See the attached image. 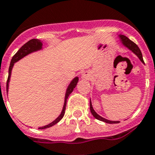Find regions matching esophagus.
Listing matches in <instances>:
<instances>
[{
	"instance_id": "obj_1",
	"label": "esophagus",
	"mask_w": 155,
	"mask_h": 155,
	"mask_svg": "<svg viewBox=\"0 0 155 155\" xmlns=\"http://www.w3.org/2000/svg\"><path fill=\"white\" fill-rule=\"evenodd\" d=\"M88 77H89V75H88V74L87 73V72H84V73L82 74L81 75V78L83 80H87Z\"/></svg>"
}]
</instances>
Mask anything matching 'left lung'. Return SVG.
<instances>
[{
	"label": "left lung",
	"instance_id": "obj_1",
	"mask_svg": "<svg viewBox=\"0 0 155 155\" xmlns=\"http://www.w3.org/2000/svg\"><path fill=\"white\" fill-rule=\"evenodd\" d=\"M117 35L120 38V41L121 42L122 45H124V47H126L127 49H129V50H131L135 55L137 56L138 58L140 60V61L143 64H144L143 59V55H142L141 51H140V48L137 46V45L134 43L133 41H131V40H130L128 38L126 37L125 35H123L121 34H120V35ZM90 110H91V114L92 115H93L94 117L96 118V119L98 120L103 121L105 122V123H108V124H117V123H120L119 120H117V121H116V120L115 121H114V120H110L106 119V118L102 117H101L100 115H98L93 109V106H92L91 103V99H90Z\"/></svg>",
	"mask_w": 155,
	"mask_h": 155
}]
</instances>
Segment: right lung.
I'll return each mask as SVG.
<instances>
[{"label":"right lung","mask_w":155,"mask_h":155,"mask_svg":"<svg viewBox=\"0 0 155 155\" xmlns=\"http://www.w3.org/2000/svg\"><path fill=\"white\" fill-rule=\"evenodd\" d=\"M42 41L39 39H34L30 40L29 41H27V43H25L24 45L22 46L20 49L17 51V53H15V55L13 56V58H12L11 63H10V66H9L8 69V81H7V86H6V88H7V94L8 93V88H9V83H10V79H11V75H12V68H13L15 63L18 62L19 61H20L21 59H23V58H25L26 56L29 55L31 53H35V52L40 51V50H42L43 48H42ZM78 82H79V77L78 76H75L73 80L70 82V84H68V86L67 87V89H66L65 91V95H64V106L62 108V110L61 112L60 115L58 116V117L56 118L53 121H52L51 123L46 124L45 126H42V127H39L38 129H45V128H50L52 126L55 125L56 124H58V122L61 120L63 118L64 115V113H65V109H66V104H67V99L68 96L71 94V93L73 91V90L75 89V87L77 85Z\"/></svg>","instance_id":"obj_1"}]
</instances>
